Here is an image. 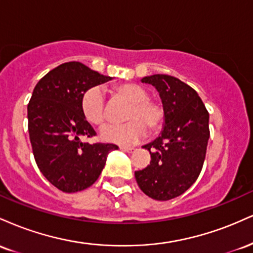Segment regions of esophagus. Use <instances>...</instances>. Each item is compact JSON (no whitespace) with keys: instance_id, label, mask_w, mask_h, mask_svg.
<instances>
[{"instance_id":"1","label":"esophagus","mask_w":253,"mask_h":253,"mask_svg":"<svg viewBox=\"0 0 253 253\" xmlns=\"http://www.w3.org/2000/svg\"><path fill=\"white\" fill-rule=\"evenodd\" d=\"M121 150L123 151H125V152H133V151H134V149H133V147H129V146H123V147H120Z\"/></svg>"}]
</instances>
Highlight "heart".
<instances>
[{
  "mask_svg": "<svg viewBox=\"0 0 253 253\" xmlns=\"http://www.w3.org/2000/svg\"><path fill=\"white\" fill-rule=\"evenodd\" d=\"M114 94L130 103L125 117L129 121L123 125H106L100 130L102 140L112 144L130 145L146 135V127L152 132L161 128L164 120L163 108L150 100L143 86L133 83L120 84L114 88ZM81 109L89 124L101 126L107 119L102 89L92 86L86 90L81 100Z\"/></svg>",
  "mask_w": 253,
  "mask_h": 253,
  "instance_id": "heart-1",
  "label": "heart"
}]
</instances>
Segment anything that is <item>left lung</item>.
Here are the masks:
<instances>
[{
  "mask_svg": "<svg viewBox=\"0 0 253 253\" xmlns=\"http://www.w3.org/2000/svg\"><path fill=\"white\" fill-rule=\"evenodd\" d=\"M159 92L164 125L158 138L144 145L151 162L135 171L139 188L158 201L188 190L201 172L210 139V114L199 94L178 78L156 74L141 78Z\"/></svg>",
  "mask_w": 253,
  "mask_h": 253,
  "instance_id": "left-lung-1",
  "label": "left lung"
}]
</instances>
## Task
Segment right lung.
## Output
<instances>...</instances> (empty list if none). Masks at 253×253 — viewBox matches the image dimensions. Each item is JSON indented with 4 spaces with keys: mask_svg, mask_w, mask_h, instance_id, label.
<instances>
[{
    "mask_svg": "<svg viewBox=\"0 0 253 253\" xmlns=\"http://www.w3.org/2000/svg\"><path fill=\"white\" fill-rule=\"evenodd\" d=\"M113 80L80 62L57 66L37 83L27 107L34 159L48 182L64 193L94 184L113 144L82 143L96 134L83 117L81 100L86 90Z\"/></svg>",
    "mask_w": 253,
    "mask_h": 253,
    "instance_id": "add662e5",
    "label": "right lung"
}]
</instances>
